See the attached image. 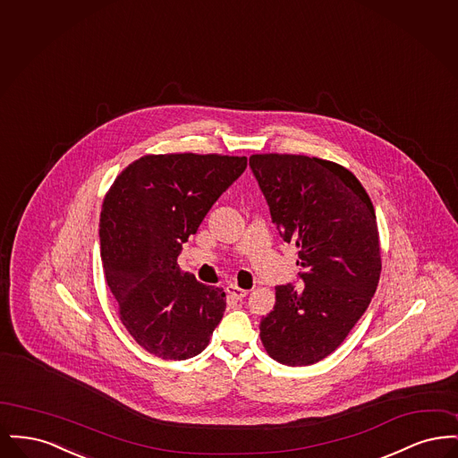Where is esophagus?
<instances>
[{
  "label": "esophagus",
  "instance_id": "esophagus-1",
  "mask_svg": "<svg viewBox=\"0 0 458 458\" xmlns=\"http://www.w3.org/2000/svg\"><path fill=\"white\" fill-rule=\"evenodd\" d=\"M226 292H228L233 299H237V301H242V299L249 293V290H243V288H240L237 284H228V286H226Z\"/></svg>",
  "mask_w": 458,
  "mask_h": 458
}]
</instances>
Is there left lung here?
<instances>
[{"label": "left lung", "instance_id": "left-lung-1", "mask_svg": "<svg viewBox=\"0 0 458 458\" xmlns=\"http://www.w3.org/2000/svg\"><path fill=\"white\" fill-rule=\"evenodd\" d=\"M271 219L299 249L304 282L276 286L261 342L284 366H310L338 349L366 312L381 275L374 206L347 168L301 154H252Z\"/></svg>", "mask_w": 458, "mask_h": 458}]
</instances>
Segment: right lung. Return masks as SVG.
I'll use <instances>...</instances> for the list:
<instances>
[{
	"instance_id": "1",
	"label": "right lung",
	"mask_w": 458,
	"mask_h": 458,
	"mask_svg": "<svg viewBox=\"0 0 458 458\" xmlns=\"http://www.w3.org/2000/svg\"><path fill=\"white\" fill-rule=\"evenodd\" d=\"M245 168V156L148 154L118 174L105 197L99 240L106 284L123 327L156 357H196L223 318V288L199 284L176 259Z\"/></svg>"
}]
</instances>
